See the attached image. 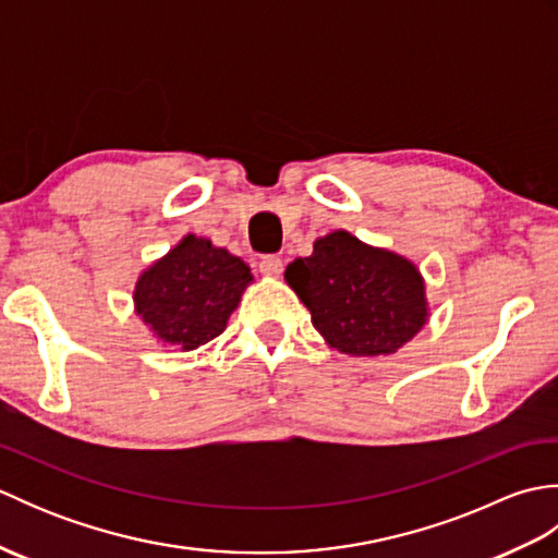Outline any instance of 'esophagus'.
<instances>
[{
    "label": "esophagus",
    "instance_id": "1",
    "mask_svg": "<svg viewBox=\"0 0 558 558\" xmlns=\"http://www.w3.org/2000/svg\"><path fill=\"white\" fill-rule=\"evenodd\" d=\"M258 270L264 272V276H280L282 272V258L276 254H268V256H260L258 260Z\"/></svg>",
    "mask_w": 558,
    "mask_h": 558
}]
</instances>
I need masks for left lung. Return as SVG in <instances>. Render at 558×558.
<instances>
[{
  "label": "left lung",
  "mask_w": 558,
  "mask_h": 558,
  "mask_svg": "<svg viewBox=\"0 0 558 558\" xmlns=\"http://www.w3.org/2000/svg\"><path fill=\"white\" fill-rule=\"evenodd\" d=\"M286 280L318 333L345 354L396 352L426 322L420 270L342 230L316 240L312 256L294 258Z\"/></svg>",
  "instance_id": "8db88e82"
}]
</instances>
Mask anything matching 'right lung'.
<instances>
[{
    "instance_id": "add662e5",
    "label": "right lung",
    "mask_w": 558,
    "mask_h": 558,
    "mask_svg": "<svg viewBox=\"0 0 558 558\" xmlns=\"http://www.w3.org/2000/svg\"><path fill=\"white\" fill-rule=\"evenodd\" d=\"M252 282L242 258L189 234L136 282V312L156 336L180 350L218 338Z\"/></svg>"
}]
</instances>
